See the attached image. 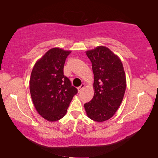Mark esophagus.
I'll return each instance as SVG.
<instances>
[{"label": "esophagus", "instance_id": "34e87169", "mask_svg": "<svg viewBox=\"0 0 158 158\" xmlns=\"http://www.w3.org/2000/svg\"><path fill=\"white\" fill-rule=\"evenodd\" d=\"M84 87H85V84H84V83H82L81 86L79 87V88H77V90H78V92H81V89H82L83 88H84Z\"/></svg>", "mask_w": 158, "mask_h": 158}]
</instances>
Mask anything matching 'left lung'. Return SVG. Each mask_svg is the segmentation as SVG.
Returning a JSON list of instances; mask_svg holds the SVG:
<instances>
[{"label":"left lung","mask_w":158,"mask_h":158,"mask_svg":"<svg viewBox=\"0 0 158 158\" xmlns=\"http://www.w3.org/2000/svg\"><path fill=\"white\" fill-rule=\"evenodd\" d=\"M92 62L94 94L84 105L87 115L103 122L115 115L122 103L126 88V77L120 58L105 46L85 52Z\"/></svg>","instance_id":"1"}]
</instances>
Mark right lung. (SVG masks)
<instances>
[{
	"label": "right lung",
	"instance_id": "obj_1",
	"mask_svg": "<svg viewBox=\"0 0 158 158\" xmlns=\"http://www.w3.org/2000/svg\"><path fill=\"white\" fill-rule=\"evenodd\" d=\"M71 51L54 48L36 62L30 79V92L36 111L49 122H56L66 115L77 93L64 75V65Z\"/></svg>",
	"mask_w": 158,
	"mask_h": 158
}]
</instances>
